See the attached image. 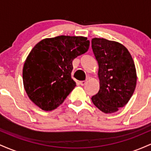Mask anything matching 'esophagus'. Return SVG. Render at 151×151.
Instances as JSON below:
<instances>
[{
  "mask_svg": "<svg viewBox=\"0 0 151 151\" xmlns=\"http://www.w3.org/2000/svg\"><path fill=\"white\" fill-rule=\"evenodd\" d=\"M86 82H87V81L86 80V81H79V84H80L81 86H84L86 84Z\"/></svg>",
  "mask_w": 151,
  "mask_h": 151,
  "instance_id": "obj_1",
  "label": "esophagus"
}]
</instances>
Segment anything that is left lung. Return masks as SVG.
Masks as SVG:
<instances>
[{"instance_id": "left-lung-1", "label": "left lung", "mask_w": 151, "mask_h": 151, "mask_svg": "<svg viewBox=\"0 0 151 151\" xmlns=\"http://www.w3.org/2000/svg\"><path fill=\"white\" fill-rule=\"evenodd\" d=\"M91 47L98 62L100 84L91 101L104 113H114L129 102L136 89L134 62L129 50L115 41L93 38Z\"/></svg>"}]
</instances>
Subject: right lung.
I'll return each instance as SVG.
<instances>
[{
	"label": "right lung",
	"instance_id": "1",
	"mask_svg": "<svg viewBox=\"0 0 151 151\" xmlns=\"http://www.w3.org/2000/svg\"><path fill=\"white\" fill-rule=\"evenodd\" d=\"M84 37L61 35L46 38L32 48L22 70L24 88L35 105L52 111L62 104L76 83L72 61L89 49Z\"/></svg>",
	"mask_w": 151,
	"mask_h": 151
}]
</instances>
